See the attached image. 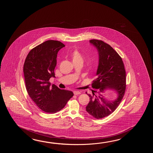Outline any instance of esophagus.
I'll return each mask as SVG.
<instances>
[{
	"label": "esophagus",
	"instance_id": "esophagus-1",
	"mask_svg": "<svg viewBox=\"0 0 153 153\" xmlns=\"http://www.w3.org/2000/svg\"><path fill=\"white\" fill-rule=\"evenodd\" d=\"M73 93H74V94H75V95L80 94V92L78 91H74L73 92Z\"/></svg>",
	"mask_w": 153,
	"mask_h": 153
}]
</instances>
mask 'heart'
<instances>
[{"label": "heart", "mask_w": 153, "mask_h": 153, "mask_svg": "<svg viewBox=\"0 0 153 153\" xmlns=\"http://www.w3.org/2000/svg\"><path fill=\"white\" fill-rule=\"evenodd\" d=\"M72 59L73 62L76 61L78 60H82V57L80 52L78 51V50H74L72 54Z\"/></svg>", "instance_id": "heart-1"}]
</instances>
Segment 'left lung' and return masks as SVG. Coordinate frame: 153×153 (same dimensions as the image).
<instances>
[{"label":"left lung","instance_id":"obj_1","mask_svg":"<svg viewBox=\"0 0 153 153\" xmlns=\"http://www.w3.org/2000/svg\"><path fill=\"white\" fill-rule=\"evenodd\" d=\"M90 43L96 47L98 53V65L96 79L92 87L96 91L88 94L90 102L86 111L97 119L107 117L114 111L124 97L126 89V72L120 56L112 47L102 40L92 39ZM108 91L117 95L114 100H108L105 94Z\"/></svg>","mask_w":153,"mask_h":153}]
</instances>
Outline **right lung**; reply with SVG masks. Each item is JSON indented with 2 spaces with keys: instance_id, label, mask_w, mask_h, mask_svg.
<instances>
[{
  "instance_id": "add662e5",
  "label": "right lung",
  "mask_w": 153,
  "mask_h": 153,
  "mask_svg": "<svg viewBox=\"0 0 153 153\" xmlns=\"http://www.w3.org/2000/svg\"><path fill=\"white\" fill-rule=\"evenodd\" d=\"M65 45L56 40H47L30 50L26 57L23 73L26 89L30 97L42 111L55 113L65 107L74 95L55 85L50 86V79L55 77L57 56Z\"/></svg>"
}]
</instances>
